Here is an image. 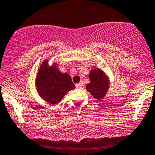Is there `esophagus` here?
<instances>
[{
	"label": "esophagus",
	"mask_w": 155,
	"mask_h": 155,
	"mask_svg": "<svg viewBox=\"0 0 155 155\" xmlns=\"http://www.w3.org/2000/svg\"><path fill=\"white\" fill-rule=\"evenodd\" d=\"M82 87H83V82H82V81L79 82V83H78L76 84V87L78 88V89H81V88H82Z\"/></svg>",
	"instance_id": "1"
}]
</instances>
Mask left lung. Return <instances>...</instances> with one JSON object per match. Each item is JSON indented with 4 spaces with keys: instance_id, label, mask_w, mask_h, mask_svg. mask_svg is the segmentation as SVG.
I'll list each match as a JSON object with an SVG mask.
<instances>
[{
    "instance_id": "obj_1",
    "label": "left lung",
    "mask_w": 155,
    "mask_h": 155,
    "mask_svg": "<svg viewBox=\"0 0 155 155\" xmlns=\"http://www.w3.org/2000/svg\"><path fill=\"white\" fill-rule=\"evenodd\" d=\"M90 83L86 85V90L97 101H102L110 88L109 76L101 68H93L90 71Z\"/></svg>"
}]
</instances>
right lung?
<instances>
[{"label":"right lung","instance_id":"add662e5","mask_svg":"<svg viewBox=\"0 0 155 155\" xmlns=\"http://www.w3.org/2000/svg\"><path fill=\"white\" fill-rule=\"evenodd\" d=\"M48 60H44L39 68L35 85L38 94L43 101L56 105L68 91L74 89L75 85L68 74L60 71L57 63L50 65Z\"/></svg>","mask_w":155,"mask_h":155}]
</instances>
